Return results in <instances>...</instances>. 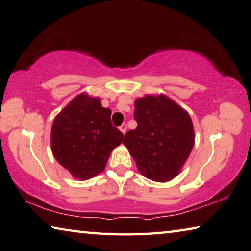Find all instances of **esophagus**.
Segmentation results:
<instances>
[{
    "mask_svg": "<svg viewBox=\"0 0 251 251\" xmlns=\"http://www.w3.org/2000/svg\"><path fill=\"white\" fill-rule=\"evenodd\" d=\"M119 129H120L121 132L125 134L126 131V123H122V125L120 126V128H119Z\"/></svg>",
    "mask_w": 251,
    "mask_h": 251,
    "instance_id": "obj_1",
    "label": "esophagus"
}]
</instances>
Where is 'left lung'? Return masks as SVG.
<instances>
[{"label": "left lung", "mask_w": 251, "mask_h": 251, "mask_svg": "<svg viewBox=\"0 0 251 251\" xmlns=\"http://www.w3.org/2000/svg\"><path fill=\"white\" fill-rule=\"evenodd\" d=\"M138 126L126 133L123 145L140 174L165 183L182 171L195 144L194 126L186 110L165 94H147L134 101Z\"/></svg>", "instance_id": "left-lung-1"}]
</instances>
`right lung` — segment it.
Listing matches in <instances>:
<instances>
[{
	"label": "right lung",
	"instance_id": "add662e5",
	"mask_svg": "<svg viewBox=\"0 0 251 251\" xmlns=\"http://www.w3.org/2000/svg\"><path fill=\"white\" fill-rule=\"evenodd\" d=\"M122 141V132L111 123V110L87 93L75 96L56 115L50 134L53 157L79 180L102 173Z\"/></svg>",
	"mask_w": 251,
	"mask_h": 251
}]
</instances>
